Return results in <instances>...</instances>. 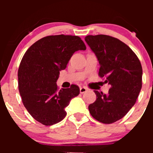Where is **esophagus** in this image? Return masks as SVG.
<instances>
[{
	"label": "esophagus",
	"mask_w": 153,
	"mask_h": 153,
	"mask_svg": "<svg viewBox=\"0 0 153 153\" xmlns=\"http://www.w3.org/2000/svg\"><path fill=\"white\" fill-rule=\"evenodd\" d=\"M87 88H85V86H82V87H80V94H84L85 92H86L87 91Z\"/></svg>",
	"instance_id": "34e87169"
}]
</instances>
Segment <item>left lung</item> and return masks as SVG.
<instances>
[{
    "label": "left lung",
    "mask_w": 153,
    "mask_h": 153,
    "mask_svg": "<svg viewBox=\"0 0 153 153\" xmlns=\"http://www.w3.org/2000/svg\"><path fill=\"white\" fill-rule=\"evenodd\" d=\"M99 60V75L111 85L108 94L94 91L96 100L88 106L95 119L103 124L119 120L134 105L142 88L143 68L130 47L118 39L104 34L85 38Z\"/></svg>",
    "instance_id": "obj_1"
}]
</instances>
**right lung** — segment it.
Returning a JSON list of instances; mask_svg holds the SVG:
<instances>
[{
    "mask_svg": "<svg viewBox=\"0 0 153 153\" xmlns=\"http://www.w3.org/2000/svg\"><path fill=\"white\" fill-rule=\"evenodd\" d=\"M86 47L78 36L52 35L40 39L28 49L18 71L19 91L31 117L46 126L62 121L65 108L80 94L78 85L59 90L56 82L76 51Z\"/></svg>",
    "mask_w": 153,
    "mask_h": 153,
    "instance_id": "1",
    "label": "right lung"
}]
</instances>
